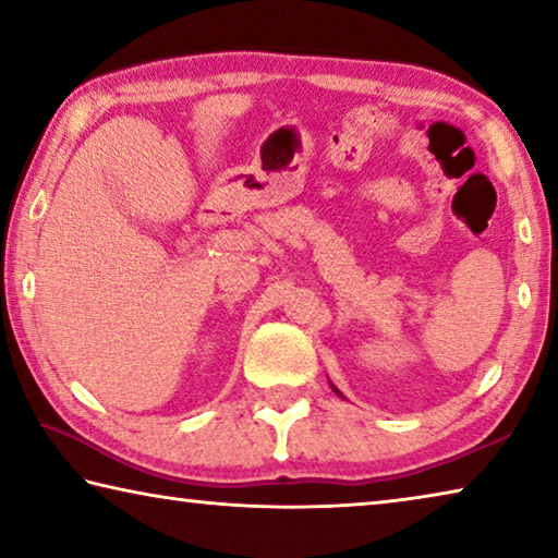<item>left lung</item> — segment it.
Segmentation results:
<instances>
[{
	"mask_svg": "<svg viewBox=\"0 0 558 558\" xmlns=\"http://www.w3.org/2000/svg\"><path fill=\"white\" fill-rule=\"evenodd\" d=\"M332 389H335V386H332ZM335 391H337V389H335ZM337 393H339V391H337ZM339 396H342V393H339Z\"/></svg>",
	"mask_w": 558,
	"mask_h": 558,
	"instance_id": "1",
	"label": "left lung"
}]
</instances>
